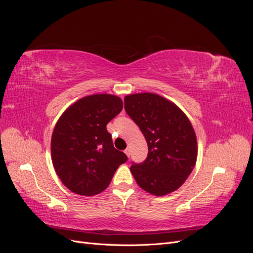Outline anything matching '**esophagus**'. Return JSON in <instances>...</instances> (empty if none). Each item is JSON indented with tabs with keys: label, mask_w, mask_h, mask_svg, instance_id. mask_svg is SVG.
<instances>
[{
	"label": "esophagus",
	"mask_w": 253,
	"mask_h": 253,
	"mask_svg": "<svg viewBox=\"0 0 253 253\" xmlns=\"http://www.w3.org/2000/svg\"><path fill=\"white\" fill-rule=\"evenodd\" d=\"M125 153H126L127 157H129V149H126V150H125Z\"/></svg>",
	"instance_id": "esophagus-1"
}]
</instances>
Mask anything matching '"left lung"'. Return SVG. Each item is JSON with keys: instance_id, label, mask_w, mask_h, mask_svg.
I'll return each mask as SVG.
<instances>
[{"instance_id": "left-lung-1", "label": "left lung", "mask_w": 253, "mask_h": 253, "mask_svg": "<svg viewBox=\"0 0 253 253\" xmlns=\"http://www.w3.org/2000/svg\"><path fill=\"white\" fill-rule=\"evenodd\" d=\"M125 110L148 143L144 162L131 166L138 186L157 196L177 190L197 157L196 136L188 117L174 103L152 93L126 96Z\"/></svg>"}]
</instances>
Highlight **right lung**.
Wrapping results in <instances>:
<instances>
[{"label": "right lung", "mask_w": 253, "mask_h": 253, "mask_svg": "<svg viewBox=\"0 0 253 253\" xmlns=\"http://www.w3.org/2000/svg\"><path fill=\"white\" fill-rule=\"evenodd\" d=\"M117 96L84 97L58 120L51 136V158L59 178L79 195L100 193L127 156L114 148L106 125L122 111Z\"/></svg>", "instance_id": "1"}]
</instances>
